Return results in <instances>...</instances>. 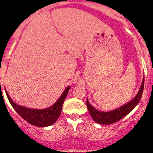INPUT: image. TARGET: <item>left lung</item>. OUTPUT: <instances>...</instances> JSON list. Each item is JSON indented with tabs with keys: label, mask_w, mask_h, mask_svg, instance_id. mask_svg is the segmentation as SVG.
<instances>
[{
	"label": "left lung",
	"mask_w": 153,
	"mask_h": 153,
	"mask_svg": "<svg viewBox=\"0 0 153 153\" xmlns=\"http://www.w3.org/2000/svg\"><path fill=\"white\" fill-rule=\"evenodd\" d=\"M143 87L144 78L143 79L142 85L140 88L139 92L132 100L123 105L122 106L119 107L118 109H114L110 112H101V111L97 110L94 106H92L89 103L88 100H87V106H88V111H89L91 117L95 121V122L100 124V125H110V124L118 122L120 119L124 118L125 115L130 113L133 109H134L135 106L139 103L141 97H142L143 91Z\"/></svg>",
	"instance_id": "8db88e82"
}]
</instances>
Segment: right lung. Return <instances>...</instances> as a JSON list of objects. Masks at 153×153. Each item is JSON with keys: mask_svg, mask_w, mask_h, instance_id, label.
Masks as SVG:
<instances>
[{"mask_svg": "<svg viewBox=\"0 0 153 153\" xmlns=\"http://www.w3.org/2000/svg\"><path fill=\"white\" fill-rule=\"evenodd\" d=\"M69 89L70 87H67L58 100L51 107L44 109H29L22 105H17L11 100L6 90L5 92L13 108L27 122L36 127H48L55 123L60 115L62 104Z\"/></svg>", "mask_w": 153, "mask_h": 153, "instance_id": "obj_1", "label": "right lung"}]
</instances>
